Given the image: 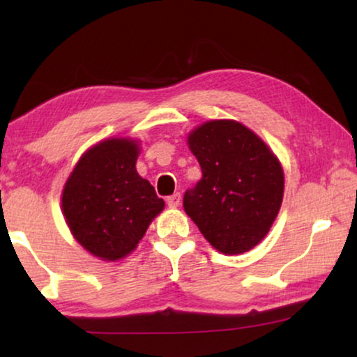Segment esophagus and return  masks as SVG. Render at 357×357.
Returning <instances> with one entry per match:
<instances>
[{"mask_svg": "<svg viewBox=\"0 0 357 357\" xmlns=\"http://www.w3.org/2000/svg\"><path fill=\"white\" fill-rule=\"evenodd\" d=\"M180 199H182V195L180 193H174L172 197L167 198V204L170 208H177L180 204Z\"/></svg>", "mask_w": 357, "mask_h": 357, "instance_id": "obj_1", "label": "esophagus"}]
</instances>
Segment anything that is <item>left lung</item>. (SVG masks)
Wrapping results in <instances>:
<instances>
[{"label":"left lung","instance_id":"left-lung-1","mask_svg":"<svg viewBox=\"0 0 357 357\" xmlns=\"http://www.w3.org/2000/svg\"><path fill=\"white\" fill-rule=\"evenodd\" d=\"M187 143L203 177L185 192V213L224 255L252 250L280 213L284 195L280 159L236 120H209L190 131Z\"/></svg>","mask_w":357,"mask_h":357}]
</instances>
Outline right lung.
<instances>
[{
  "instance_id": "right-lung-1",
  "label": "right lung",
  "mask_w": 357,
  "mask_h": 357,
  "mask_svg": "<svg viewBox=\"0 0 357 357\" xmlns=\"http://www.w3.org/2000/svg\"><path fill=\"white\" fill-rule=\"evenodd\" d=\"M138 139L107 138L77 160L61 192L73 237L105 261L128 257L162 213L164 199L136 170Z\"/></svg>"
}]
</instances>
